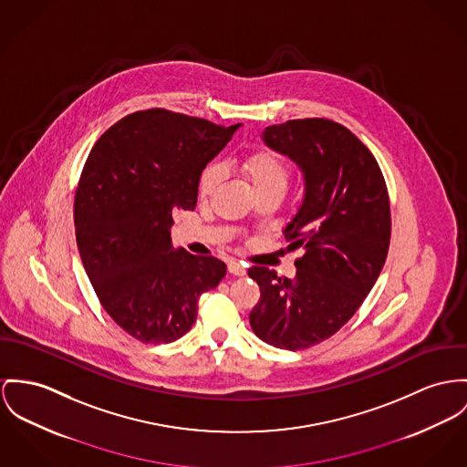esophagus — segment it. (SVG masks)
Here are the masks:
<instances>
[{
	"instance_id": "34e87169",
	"label": "esophagus",
	"mask_w": 467,
	"mask_h": 467,
	"mask_svg": "<svg viewBox=\"0 0 467 467\" xmlns=\"http://www.w3.org/2000/svg\"><path fill=\"white\" fill-rule=\"evenodd\" d=\"M227 270H229V274H231V275H245V274H247L245 266H244V265H240V263H236V261H229Z\"/></svg>"
}]
</instances>
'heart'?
<instances>
[{
    "mask_svg": "<svg viewBox=\"0 0 467 467\" xmlns=\"http://www.w3.org/2000/svg\"><path fill=\"white\" fill-rule=\"evenodd\" d=\"M242 169L257 193H263L268 190L285 192L291 176L286 160L270 149H257L251 154H247L242 161ZM222 178H223L222 165L210 163L202 171L199 180V197L201 199L212 197Z\"/></svg>",
    "mask_w": 467,
    "mask_h": 467,
    "instance_id": "obj_1",
    "label": "heart"
}]
</instances>
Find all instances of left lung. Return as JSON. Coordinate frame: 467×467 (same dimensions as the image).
<instances>
[{
	"label": "left lung",
	"mask_w": 467,
	"mask_h": 467,
	"mask_svg": "<svg viewBox=\"0 0 467 467\" xmlns=\"http://www.w3.org/2000/svg\"><path fill=\"white\" fill-rule=\"evenodd\" d=\"M261 137L304 174V201L285 229L287 251L304 254L295 279L249 268L261 289L249 320L259 339L295 352L334 336L379 279L391 240L389 195L369 149L334 120H287Z\"/></svg>",
	"instance_id": "1"
}]
</instances>
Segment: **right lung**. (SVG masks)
I'll list each match as a JSON object with an SVG mask.
<instances>
[{
	"mask_svg": "<svg viewBox=\"0 0 467 467\" xmlns=\"http://www.w3.org/2000/svg\"><path fill=\"white\" fill-rule=\"evenodd\" d=\"M236 126L161 108L135 111L92 147L74 197L76 244L111 320L142 343H172L227 266L174 249L172 215L195 210L206 165Z\"/></svg>",
	"mask_w": 467,
	"mask_h": 467,
	"instance_id": "obj_1",
	"label": "right lung"
}]
</instances>
